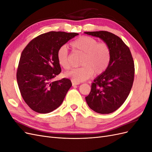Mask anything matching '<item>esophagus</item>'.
I'll return each instance as SVG.
<instances>
[{"label": "esophagus", "mask_w": 152, "mask_h": 152, "mask_svg": "<svg viewBox=\"0 0 152 152\" xmlns=\"http://www.w3.org/2000/svg\"><path fill=\"white\" fill-rule=\"evenodd\" d=\"M72 86H77V85H79V83H78V82H74V81H72Z\"/></svg>", "instance_id": "esophagus-1"}]
</instances>
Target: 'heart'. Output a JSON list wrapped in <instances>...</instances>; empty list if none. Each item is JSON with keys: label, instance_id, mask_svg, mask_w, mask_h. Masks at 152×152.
I'll list each match as a JSON object with an SVG mask.
<instances>
[{"label": "heart", "instance_id": "heart-1", "mask_svg": "<svg viewBox=\"0 0 152 152\" xmlns=\"http://www.w3.org/2000/svg\"><path fill=\"white\" fill-rule=\"evenodd\" d=\"M70 46L76 51L84 54L82 58V66L74 68L65 73L66 77L75 82L85 81L93 75H100L109 66L111 60V49L109 45L104 42H99L97 39L89 36H81L72 41ZM59 65L65 70L70 69L68 51L66 46L59 48L56 54Z\"/></svg>", "mask_w": 152, "mask_h": 152}]
</instances>
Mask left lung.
<instances>
[{
  "label": "left lung",
  "mask_w": 152,
  "mask_h": 152,
  "mask_svg": "<svg viewBox=\"0 0 152 152\" xmlns=\"http://www.w3.org/2000/svg\"><path fill=\"white\" fill-rule=\"evenodd\" d=\"M102 39L111 49V60L102 74L94 80L86 100L89 108L101 114L120 108L130 93L134 77V63L130 49L118 36L107 31H86Z\"/></svg>",
  "instance_id": "left-lung-1"
}]
</instances>
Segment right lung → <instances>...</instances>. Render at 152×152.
Listing matches in <instances>:
<instances>
[{
    "label": "right lung",
    "instance_id": "right-lung-1",
    "mask_svg": "<svg viewBox=\"0 0 152 152\" xmlns=\"http://www.w3.org/2000/svg\"><path fill=\"white\" fill-rule=\"evenodd\" d=\"M79 34L49 31L32 39L23 50L16 79L25 102L40 113L53 112L60 106L71 80L66 78L54 81L61 72L56 54L59 48Z\"/></svg>",
    "mask_w": 152,
    "mask_h": 152
}]
</instances>
